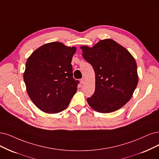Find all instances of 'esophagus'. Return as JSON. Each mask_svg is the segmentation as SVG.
<instances>
[{
	"instance_id": "esophagus-1",
	"label": "esophagus",
	"mask_w": 159,
	"mask_h": 159,
	"mask_svg": "<svg viewBox=\"0 0 159 159\" xmlns=\"http://www.w3.org/2000/svg\"><path fill=\"white\" fill-rule=\"evenodd\" d=\"M80 84H83L84 83V79H80Z\"/></svg>"
}]
</instances>
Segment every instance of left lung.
Returning <instances> with one entry per match:
<instances>
[{"instance_id":"1","label":"left lung","mask_w":159,"mask_h":159,"mask_svg":"<svg viewBox=\"0 0 159 159\" xmlns=\"http://www.w3.org/2000/svg\"><path fill=\"white\" fill-rule=\"evenodd\" d=\"M83 56L93 68L94 93L87 102L96 111L109 113L120 109L130 99L138 83L137 64L125 47L115 40H99L93 47L80 46Z\"/></svg>"}]
</instances>
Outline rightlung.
<instances>
[{"mask_svg": "<svg viewBox=\"0 0 159 159\" xmlns=\"http://www.w3.org/2000/svg\"><path fill=\"white\" fill-rule=\"evenodd\" d=\"M76 47L60 42L45 44L26 61L23 80L31 101L42 111L54 114L66 109L77 90L71 60Z\"/></svg>", "mask_w": 159, "mask_h": 159, "instance_id": "right-lung-1", "label": "right lung"}]
</instances>
